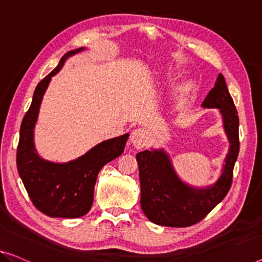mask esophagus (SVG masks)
Returning a JSON list of instances; mask_svg holds the SVG:
<instances>
[{
  "label": "esophagus",
  "instance_id": "34e87169",
  "mask_svg": "<svg viewBox=\"0 0 262 262\" xmlns=\"http://www.w3.org/2000/svg\"><path fill=\"white\" fill-rule=\"evenodd\" d=\"M130 142L135 148L141 149V148L147 146V143L149 142V132L146 128H138V129L133 130Z\"/></svg>",
  "mask_w": 262,
  "mask_h": 262
}]
</instances>
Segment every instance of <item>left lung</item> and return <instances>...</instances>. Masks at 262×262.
<instances>
[{"mask_svg":"<svg viewBox=\"0 0 262 262\" xmlns=\"http://www.w3.org/2000/svg\"><path fill=\"white\" fill-rule=\"evenodd\" d=\"M216 108L229 141L222 173L213 185L194 187L183 182L165 149L136 154L141 186V208L148 220L167 227H188L201 221L224 200L232 185L233 168L239 155V118L225 77L219 74L214 88L201 104Z\"/></svg>","mask_w":262,"mask_h":262,"instance_id":"8db88e82","label":"left lung"}]
</instances>
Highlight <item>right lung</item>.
Instances as JSON below:
<instances>
[{
	"instance_id": "1",
	"label": "right lung",
	"mask_w": 262,
	"mask_h": 262,
	"mask_svg": "<svg viewBox=\"0 0 262 262\" xmlns=\"http://www.w3.org/2000/svg\"><path fill=\"white\" fill-rule=\"evenodd\" d=\"M84 49V47H81L64 54L57 67L37 84L19 128L16 154L19 178L34 206L52 217H80L91 210L97 174L106 163L123 153L129 136L127 133L97 143L80 158L64 163L48 161L37 154L34 143V128L49 82L63 67L68 57Z\"/></svg>"
}]
</instances>
